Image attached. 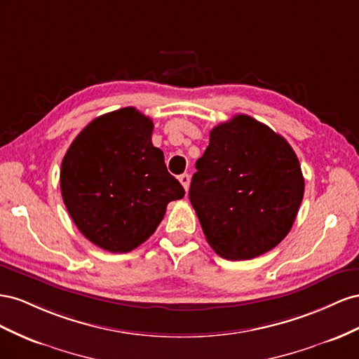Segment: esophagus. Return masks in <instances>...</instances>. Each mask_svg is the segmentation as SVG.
Listing matches in <instances>:
<instances>
[{
	"instance_id": "34e87169",
	"label": "esophagus",
	"mask_w": 359,
	"mask_h": 359,
	"mask_svg": "<svg viewBox=\"0 0 359 359\" xmlns=\"http://www.w3.org/2000/svg\"><path fill=\"white\" fill-rule=\"evenodd\" d=\"M179 180L182 183V187L185 188V191L189 189V183H191V176L189 174H182V176H179Z\"/></svg>"
}]
</instances>
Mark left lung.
Instances as JSON below:
<instances>
[{"instance_id":"obj_1","label":"left lung","mask_w":359,"mask_h":359,"mask_svg":"<svg viewBox=\"0 0 359 359\" xmlns=\"http://www.w3.org/2000/svg\"><path fill=\"white\" fill-rule=\"evenodd\" d=\"M196 168L189 200L221 257H259L287 236L305 183L298 156L281 135L238 114L210 130Z\"/></svg>"}]
</instances>
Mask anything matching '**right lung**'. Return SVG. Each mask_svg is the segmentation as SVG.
<instances>
[{
	"label": "right lung",
	"mask_w": 359,
	"mask_h": 359,
	"mask_svg": "<svg viewBox=\"0 0 359 359\" xmlns=\"http://www.w3.org/2000/svg\"><path fill=\"white\" fill-rule=\"evenodd\" d=\"M151 132V118L134 107L112 111L88 123L61 162L70 218L102 250H135L155 233L167 204L185 196Z\"/></svg>",
	"instance_id": "obj_1"
}]
</instances>
